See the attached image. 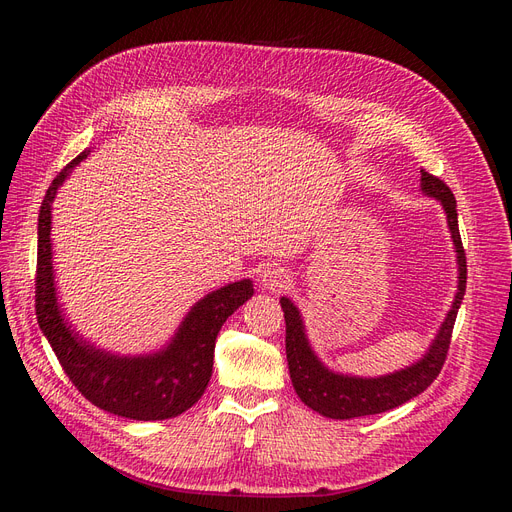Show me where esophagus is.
Returning <instances> with one entry per match:
<instances>
[{
  "label": "esophagus",
  "instance_id": "34e87169",
  "mask_svg": "<svg viewBox=\"0 0 512 512\" xmlns=\"http://www.w3.org/2000/svg\"><path fill=\"white\" fill-rule=\"evenodd\" d=\"M286 284H288V273L282 267L269 265V267L262 269V273H260V286L262 288L277 292V290H282Z\"/></svg>",
  "mask_w": 512,
  "mask_h": 512
}]
</instances>
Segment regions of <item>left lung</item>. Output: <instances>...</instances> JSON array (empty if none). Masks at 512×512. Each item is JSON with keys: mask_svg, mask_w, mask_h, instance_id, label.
I'll return each instance as SVG.
<instances>
[{"mask_svg": "<svg viewBox=\"0 0 512 512\" xmlns=\"http://www.w3.org/2000/svg\"><path fill=\"white\" fill-rule=\"evenodd\" d=\"M421 190L442 203L446 211L448 228H451L459 265V284L453 307L451 312L446 314V320L442 322L436 339H433V344L429 346L421 361H416L406 369H399L395 374L380 378H356L335 374V371L327 369L318 361V356L314 354L312 346H309L297 305L286 297L280 299L286 320V359L292 386L303 404L322 416L342 418L344 421V418L393 410L401 404H406L412 397L421 395L442 371L448 346H451V335L459 305L463 301V294H466L468 265L457 224V200L451 188H448L442 179L429 175L427 170H421Z\"/></svg>", "mask_w": 512, "mask_h": 512, "instance_id": "1", "label": "left lung"}]
</instances>
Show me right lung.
I'll return each mask as SVG.
<instances>
[{
  "label": "right lung",
  "mask_w": 512,
  "mask_h": 512,
  "mask_svg": "<svg viewBox=\"0 0 512 512\" xmlns=\"http://www.w3.org/2000/svg\"><path fill=\"white\" fill-rule=\"evenodd\" d=\"M76 156L53 179L38 215L36 318L70 382L91 404L132 421H164L192 408L213 374L215 337L230 314L252 297V280L228 284L200 299L179 324L170 344L147 356H117L83 342L61 314L51 260V207L70 170L87 158Z\"/></svg>",
  "instance_id": "obj_1"
}]
</instances>
